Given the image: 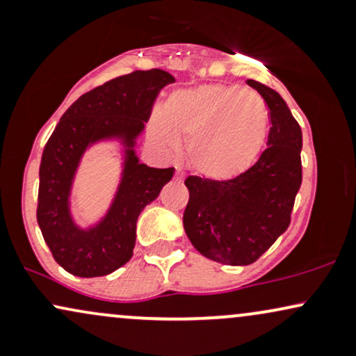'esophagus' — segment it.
Here are the masks:
<instances>
[{
    "label": "esophagus",
    "instance_id": "obj_1",
    "mask_svg": "<svg viewBox=\"0 0 356 356\" xmlns=\"http://www.w3.org/2000/svg\"><path fill=\"white\" fill-rule=\"evenodd\" d=\"M181 175H182V174H181V170H179V169L175 170V179H181Z\"/></svg>",
    "mask_w": 356,
    "mask_h": 356
}]
</instances>
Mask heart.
I'll use <instances>...</instances> for the list:
<instances>
[{"mask_svg":"<svg viewBox=\"0 0 356 356\" xmlns=\"http://www.w3.org/2000/svg\"><path fill=\"white\" fill-rule=\"evenodd\" d=\"M269 110L254 90L234 85H202L167 100L164 117L154 115V140L177 150L187 140L186 157L197 174L224 181L248 169L268 136Z\"/></svg>","mask_w":356,"mask_h":356,"instance_id":"obj_1","label":"heart"}]
</instances>
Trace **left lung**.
<instances>
[{
  "label": "left lung",
  "instance_id": "8db88e82",
  "mask_svg": "<svg viewBox=\"0 0 356 356\" xmlns=\"http://www.w3.org/2000/svg\"><path fill=\"white\" fill-rule=\"evenodd\" d=\"M269 108L268 149L254 165L226 181L189 175V202L184 229L202 256L229 266H248L259 259L288 229L300 191V124L281 95L256 80H248Z\"/></svg>",
  "mask_w": 356,
  "mask_h": 356
}]
</instances>
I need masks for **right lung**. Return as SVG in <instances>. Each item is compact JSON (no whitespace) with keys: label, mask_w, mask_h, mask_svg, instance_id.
<instances>
[{"label":"right lung","mask_w":356,"mask_h":356,"mask_svg":"<svg viewBox=\"0 0 356 356\" xmlns=\"http://www.w3.org/2000/svg\"><path fill=\"white\" fill-rule=\"evenodd\" d=\"M174 81L169 72L159 68L105 81L83 93L48 138L40 164L36 219L55 261L70 275L105 276L132 257L138 216L174 175V167L140 164L132 147L152 115L159 92ZM107 136L124 138L129 145L124 177L106 219L83 232L74 226L67 209L71 181L88 144Z\"/></svg>","instance_id":"1"}]
</instances>
